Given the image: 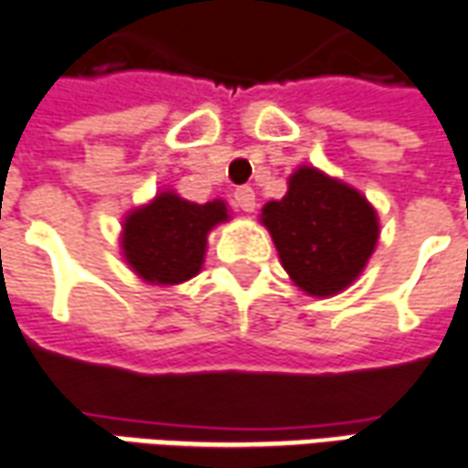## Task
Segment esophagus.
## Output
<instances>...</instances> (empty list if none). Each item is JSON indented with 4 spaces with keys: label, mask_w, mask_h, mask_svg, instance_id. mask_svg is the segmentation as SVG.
<instances>
[{
    "label": "esophagus",
    "mask_w": 468,
    "mask_h": 468,
    "mask_svg": "<svg viewBox=\"0 0 468 468\" xmlns=\"http://www.w3.org/2000/svg\"><path fill=\"white\" fill-rule=\"evenodd\" d=\"M235 205H238L243 212L256 210V192H253V187L235 189Z\"/></svg>",
    "instance_id": "1"
}]
</instances>
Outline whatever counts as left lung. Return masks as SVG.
I'll list each match as a JSON object with an SVG mask.
<instances>
[{
  "mask_svg": "<svg viewBox=\"0 0 468 468\" xmlns=\"http://www.w3.org/2000/svg\"><path fill=\"white\" fill-rule=\"evenodd\" d=\"M281 266L309 296H335L367 266L380 238L378 212L365 195L316 166H299L289 192L261 210Z\"/></svg>",
  "mask_w": 468,
  "mask_h": 468,
  "instance_id": "8db88e82",
  "label": "left lung"
}]
</instances>
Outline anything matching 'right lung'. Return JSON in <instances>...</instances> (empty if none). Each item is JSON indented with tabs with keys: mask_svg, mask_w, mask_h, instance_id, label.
Returning <instances> with one entry per match:
<instances>
[{
	"mask_svg": "<svg viewBox=\"0 0 468 468\" xmlns=\"http://www.w3.org/2000/svg\"><path fill=\"white\" fill-rule=\"evenodd\" d=\"M228 218L230 215L223 200L197 205L166 189L149 205L126 215L121 250L139 279L175 286L200 273L207 235Z\"/></svg>",
	"mask_w": 468,
	"mask_h": 468,
	"instance_id": "add662e5",
	"label": "right lung"
}]
</instances>
